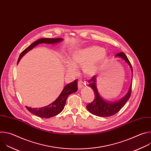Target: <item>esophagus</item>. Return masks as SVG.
<instances>
[{"label":"esophagus","mask_w":151,"mask_h":151,"mask_svg":"<svg viewBox=\"0 0 151 151\" xmlns=\"http://www.w3.org/2000/svg\"><path fill=\"white\" fill-rule=\"evenodd\" d=\"M78 88L81 89L82 87H83L84 86V83L82 81H78Z\"/></svg>","instance_id":"obj_1"}]
</instances>
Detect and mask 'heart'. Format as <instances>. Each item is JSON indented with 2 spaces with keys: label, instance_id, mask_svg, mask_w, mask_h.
<instances>
[{
  "label": "heart",
  "instance_id": "obj_1",
  "mask_svg": "<svg viewBox=\"0 0 151 151\" xmlns=\"http://www.w3.org/2000/svg\"><path fill=\"white\" fill-rule=\"evenodd\" d=\"M106 57L104 49L97 45H92L75 50L69 60H64V67L68 74L74 75L78 67L82 66V70L88 76L93 75L99 64Z\"/></svg>",
  "mask_w": 151,
  "mask_h": 151
}]
</instances>
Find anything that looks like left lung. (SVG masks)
I'll use <instances>...</instances> for the list:
<instances>
[{
  "label": "left lung",
  "mask_w": 151,
  "mask_h": 151,
  "mask_svg": "<svg viewBox=\"0 0 151 151\" xmlns=\"http://www.w3.org/2000/svg\"><path fill=\"white\" fill-rule=\"evenodd\" d=\"M115 57H120L124 60V61L130 66L131 70L133 72V68L132 64L128 59L125 54L121 52L117 54ZM88 86L93 90L94 93V100L87 104V109L92 114L99 116L107 117L111 116L119 111V110L124 106V105L127 103V101L130 99L132 93V85L128 90L127 94L121 100L118 101H109L104 100L99 95L97 87H96V76H93L91 79L88 81Z\"/></svg>",
  "instance_id": "1"
}]
</instances>
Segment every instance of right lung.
Here are the masks:
<instances>
[{
  "mask_svg": "<svg viewBox=\"0 0 151 151\" xmlns=\"http://www.w3.org/2000/svg\"><path fill=\"white\" fill-rule=\"evenodd\" d=\"M63 40L62 38H42L37 40L20 54L17 63H18L20 59L25 54L39 44H53L61 42ZM77 82L78 81L76 79L73 82L66 85L57 99L50 104L40 108H32L30 107L26 106L27 109L33 115L42 118H49L59 114L63 110L68 96L70 94L77 91Z\"/></svg>",
  "mask_w": 151,
  "mask_h": 151,
  "instance_id": "right-lung-1",
  "label": "right lung"
}]
</instances>
